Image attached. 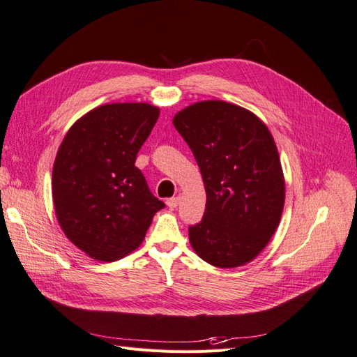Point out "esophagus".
<instances>
[{"mask_svg": "<svg viewBox=\"0 0 357 357\" xmlns=\"http://www.w3.org/2000/svg\"><path fill=\"white\" fill-rule=\"evenodd\" d=\"M166 204L169 206L170 209H175V208H178V204H179V197H172V199H167V200H166Z\"/></svg>", "mask_w": 357, "mask_h": 357, "instance_id": "obj_1", "label": "esophagus"}]
</instances>
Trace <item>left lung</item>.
I'll return each mask as SVG.
<instances>
[{
  "mask_svg": "<svg viewBox=\"0 0 357 357\" xmlns=\"http://www.w3.org/2000/svg\"><path fill=\"white\" fill-rule=\"evenodd\" d=\"M175 129L197 162L206 190L200 224L188 228L203 261L234 268L255 259L280 224L284 176L266 123L224 100H202L181 109Z\"/></svg>",
  "mask_w": 357,
  "mask_h": 357,
  "instance_id": "left-lung-1",
  "label": "left lung"
}]
</instances>
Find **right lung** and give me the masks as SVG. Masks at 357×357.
Instances as JSON below:
<instances>
[{
	"label": "right lung",
	"instance_id": "add662e5",
	"mask_svg": "<svg viewBox=\"0 0 357 357\" xmlns=\"http://www.w3.org/2000/svg\"><path fill=\"white\" fill-rule=\"evenodd\" d=\"M158 116L151 103H105L78 119L57 149L54 213L68 240L90 258L112 262L129 255L165 208L135 166Z\"/></svg>",
	"mask_w": 357,
	"mask_h": 357
}]
</instances>
